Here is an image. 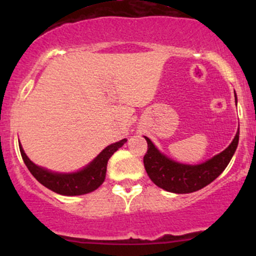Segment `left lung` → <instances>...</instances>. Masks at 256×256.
I'll use <instances>...</instances> for the list:
<instances>
[{
    "label": "left lung",
    "mask_w": 256,
    "mask_h": 256,
    "mask_svg": "<svg viewBox=\"0 0 256 256\" xmlns=\"http://www.w3.org/2000/svg\"><path fill=\"white\" fill-rule=\"evenodd\" d=\"M238 134L240 132H237L232 143L224 152L201 165L195 166L183 165L166 158L155 148L152 140L144 136L148 143V150L143 158L146 171L152 183L166 192L176 194L198 192L212 183L226 168L238 146Z\"/></svg>",
    "instance_id": "left-lung-1"
}]
</instances>
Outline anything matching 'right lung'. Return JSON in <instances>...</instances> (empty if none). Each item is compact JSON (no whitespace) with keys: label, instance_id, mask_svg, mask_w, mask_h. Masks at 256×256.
<instances>
[{"label":"right lung","instance_id":"right-lung-1","mask_svg":"<svg viewBox=\"0 0 256 256\" xmlns=\"http://www.w3.org/2000/svg\"><path fill=\"white\" fill-rule=\"evenodd\" d=\"M126 142V138L113 143V144L106 146V148L98 155V158L88 165L82 171L68 174H60V173H52L50 171L42 168V167L34 165V162L26 156L24 149L19 144L20 152H22V160L31 174L40 182V184L48 188L52 192L60 194L64 196H76L89 194L104 182L106 172H107V162L110 158Z\"/></svg>","mask_w":256,"mask_h":256}]
</instances>
